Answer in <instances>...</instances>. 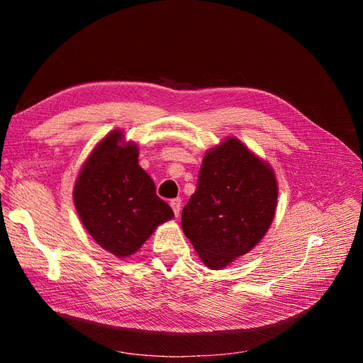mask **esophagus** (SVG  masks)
<instances>
[{
  "label": "esophagus",
  "mask_w": 363,
  "mask_h": 363,
  "mask_svg": "<svg viewBox=\"0 0 363 363\" xmlns=\"http://www.w3.org/2000/svg\"><path fill=\"white\" fill-rule=\"evenodd\" d=\"M169 204H171V207H172L175 218H179V216H180V212H182V200H180V199H174V200H171Z\"/></svg>",
  "instance_id": "1"
}]
</instances>
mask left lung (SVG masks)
<instances>
[{"instance_id":"left-lung-1","label":"left lung","mask_w":363,"mask_h":363,"mask_svg":"<svg viewBox=\"0 0 363 363\" xmlns=\"http://www.w3.org/2000/svg\"><path fill=\"white\" fill-rule=\"evenodd\" d=\"M277 180L268 163L228 138L207 151L199 186L182 212V228L203 263L227 267L257 245L274 219Z\"/></svg>"}]
</instances>
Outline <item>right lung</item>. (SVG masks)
<instances>
[{
    "label": "right lung",
    "mask_w": 363,
    "mask_h": 363,
    "mask_svg": "<svg viewBox=\"0 0 363 363\" xmlns=\"http://www.w3.org/2000/svg\"><path fill=\"white\" fill-rule=\"evenodd\" d=\"M123 138L116 130L95 147L75 182L74 201L95 242L118 257H128L174 212L139 167L136 144H123Z\"/></svg>",
    "instance_id": "add662e5"
}]
</instances>
